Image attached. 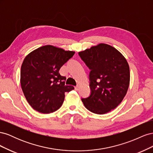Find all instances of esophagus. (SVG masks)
Here are the masks:
<instances>
[{"mask_svg": "<svg viewBox=\"0 0 153 153\" xmlns=\"http://www.w3.org/2000/svg\"><path fill=\"white\" fill-rule=\"evenodd\" d=\"M75 89L76 91H78V85H76V87H75Z\"/></svg>", "mask_w": 153, "mask_h": 153, "instance_id": "esophagus-1", "label": "esophagus"}]
</instances>
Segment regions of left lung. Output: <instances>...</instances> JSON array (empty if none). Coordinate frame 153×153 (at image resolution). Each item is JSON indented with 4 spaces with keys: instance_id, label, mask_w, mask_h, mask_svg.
<instances>
[{
    "instance_id": "1",
    "label": "left lung",
    "mask_w": 153,
    "mask_h": 153,
    "mask_svg": "<svg viewBox=\"0 0 153 153\" xmlns=\"http://www.w3.org/2000/svg\"><path fill=\"white\" fill-rule=\"evenodd\" d=\"M91 70V94L82 98L85 108L104 114L121 103L129 84V68L126 59L112 46L101 43L78 52Z\"/></svg>"
}]
</instances>
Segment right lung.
<instances>
[{"label": "right lung", "instance_id": "obj_1", "mask_svg": "<svg viewBox=\"0 0 153 153\" xmlns=\"http://www.w3.org/2000/svg\"><path fill=\"white\" fill-rule=\"evenodd\" d=\"M75 52L52 45L43 46L24 59L20 71L22 89L26 100L35 110L50 114L57 110L64 100V93L74 89L66 85V78L59 69Z\"/></svg>", "mask_w": 153, "mask_h": 153}]
</instances>
